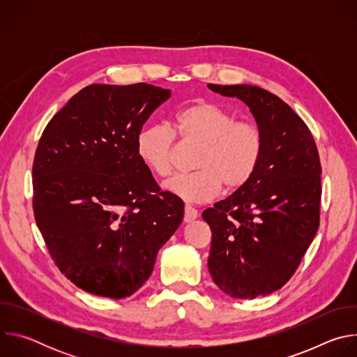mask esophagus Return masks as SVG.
I'll return each instance as SVG.
<instances>
[{
  "label": "esophagus",
  "instance_id": "esophagus-1",
  "mask_svg": "<svg viewBox=\"0 0 357 357\" xmlns=\"http://www.w3.org/2000/svg\"><path fill=\"white\" fill-rule=\"evenodd\" d=\"M196 218H197V211H196L195 208L186 205V206H185V216H183L185 223H190V222H193Z\"/></svg>",
  "mask_w": 357,
  "mask_h": 357
}]
</instances>
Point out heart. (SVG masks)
<instances>
[{
  "label": "heart",
  "mask_w": 357,
  "mask_h": 357,
  "mask_svg": "<svg viewBox=\"0 0 357 357\" xmlns=\"http://www.w3.org/2000/svg\"><path fill=\"white\" fill-rule=\"evenodd\" d=\"M175 134L199 149L195 172L175 175L164 183L169 193L193 203L209 202L222 189L234 192L256 174L264 149L261 130L250 121H236L233 113L209 100H197L174 117V131L162 124L142 128L137 152L144 165L157 176L172 172Z\"/></svg>",
  "instance_id": "b5f03b06"
}]
</instances>
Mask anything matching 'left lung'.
<instances>
[{
    "instance_id": "left-lung-1",
    "label": "left lung",
    "mask_w": 357,
    "mask_h": 357,
    "mask_svg": "<svg viewBox=\"0 0 357 357\" xmlns=\"http://www.w3.org/2000/svg\"><path fill=\"white\" fill-rule=\"evenodd\" d=\"M208 87L245 103L264 138L248 183L202 213L212 230L209 273L233 298L264 296L294 275L318 231V148L307 124L275 94L251 84Z\"/></svg>"
}]
</instances>
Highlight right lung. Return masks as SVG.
I'll return each mask as SVG.
<instances>
[{"label":"right lung","mask_w":357,"mask_h":357,"mask_svg":"<svg viewBox=\"0 0 357 357\" xmlns=\"http://www.w3.org/2000/svg\"><path fill=\"white\" fill-rule=\"evenodd\" d=\"M171 90L90 84L50 120L32 167L33 213L50 257L86 292L121 299L149 278L183 219L137 152V137Z\"/></svg>","instance_id":"add662e5"}]
</instances>
